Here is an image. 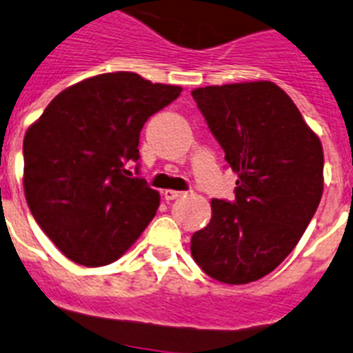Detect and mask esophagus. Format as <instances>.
Wrapping results in <instances>:
<instances>
[{
    "mask_svg": "<svg viewBox=\"0 0 353 353\" xmlns=\"http://www.w3.org/2000/svg\"><path fill=\"white\" fill-rule=\"evenodd\" d=\"M182 191H174V189H165L164 191V198L168 200V202H171V200H176V198L182 196Z\"/></svg>",
    "mask_w": 353,
    "mask_h": 353,
    "instance_id": "obj_1",
    "label": "esophagus"
}]
</instances>
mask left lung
I'll return each instance as SVG.
<instances>
[{"instance_id": "left-lung-1", "label": "left lung", "mask_w": 353, "mask_h": 353, "mask_svg": "<svg viewBox=\"0 0 353 353\" xmlns=\"http://www.w3.org/2000/svg\"><path fill=\"white\" fill-rule=\"evenodd\" d=\"M238 174L234 200L211 202L191 254L211 278L245 285L263 278L301 240L323 194V145L298 106L270 81L191 92Z\"/></svg>"}]
</instances>
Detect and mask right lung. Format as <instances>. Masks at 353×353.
Instances as JSON below:
<instances>
[{"label":"right lung","instance_id":"obj_1","mask_svg":"<svg viewBox=\"0 0 353 353\" xmlns=\"http://www.w3.org/2000/svg\"><path fill=\"white\" fill-rule=\"evenodd\" d=\"M180 92L133 72L101 74L63 90L26 130V203L66 258L112 263L153 220L159 193L128 164L141 159L145 121Z\"/></svg>","mask_w":353,"mask_h":353}]
</instances>
